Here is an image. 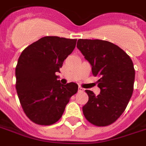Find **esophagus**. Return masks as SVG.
<instances>
[{"label":"esophagus","mask_w":146,"mask_h":146,"mask_svg":"<svg viewBox=\"0 0 146 146\" xmlns=\"http://www.w3.org/2000/svg\"><path fill=\"white\" fill-rule=\"evenodd\" d=\"M83 91H84V89H83L82 88L78 87V92H83Z\"/></svg>","instance_id":"1"}]
</instances>
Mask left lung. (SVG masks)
<instances>
[{"label":"left lung","mask_w":146,"mask_h":146,"mask_svg":"<svg viewBox=\"0 0 146 146\" xmlns=\"http://www.w3.org/2000/svg\"><path fill=\"white\" fill-rule=\"evenodd\" d=\"M77 48L91 64L92 74L100 77V94L85 90L88 101L82 107L84 115L95 125H108L123 113L132 95V61L119 46L107 40L79 39Z\"/></svg>","instance_id":"8db88e82"}]
</instances>
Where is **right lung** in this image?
I'll use <instances>...</instances> for the list:
<instances>
[{"label": "right lung", "instance_id": "obj_1", "mask_svg": "<svg viewBox=\"0 0 146 146\" xmlns=\"http://www.w3.org/2000/svg\"><path fill=\"white\" fill-rule=\"evenodd\" d=\"M76 39L47 36L25 48L15 69L16 90L26 115L33 122L50 125L61 119L78 85H62L60 72L64 59L76 45Z\"/></svg>", "mask_w": 146, "mask_h": 146}]
</instances>
